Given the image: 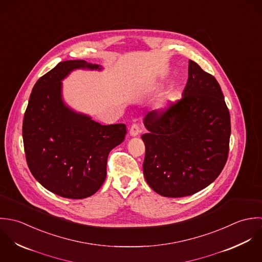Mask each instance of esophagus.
Masks as SVG:
<instances>
[{
  "label": "esophagus",
  "mask_w": 262,
  "mask_h": 262,
  "mask_svg": "<svg viewBox=\"0 0 262 262\" xmlns=\"http://www.w3.org/2000/svg\"><path fill=\"white\" fill-rule=\"evenodd\" d=\"M140 133H141V128H140L139 124L134 123V124L130 126V128H129V135H130L132 137H137Z\"/></svg>",
  "instance_id": "esophagus-1"
}]
</instances>
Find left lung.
<instances>
[{
	"mask_svg": "<svg viewBox=\"0 0 262 262\" xmlns=\"http://www.w3.org/2000/svg\"><path fill=\"white\" fill-rule=\"evenodd\" d=\"M144 175L166 198L194 194L222 172L229 155L231 119L220 84L195 61H188L182 97L144 118Z\"/></svg>",
	"mask_w": 262,
	"mask_h": 262,
	"instance_id": "obj_1",
	"label": "left lung"
}]
</instances>
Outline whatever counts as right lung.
Returning <instances> with one entry per match:
<instances>
[{"label": "right lung", "instance_id": "add662e5", "mask_svg": "<svg viewBox=\"0 0 262 262\" xmlns=\"http://www.w3.org/2000/svg\"><path fill=\"white\" fill-rule=\"evenodd\" d=\"M75 69L101 70L82 59L66 60L35 83L23 119L27 165L48 190L66 199L93 195L106 178L110 151L122 143L124 123L102 125L61 99V80Z\"/></svg>", "mask_w": 262, "mask_h": 262}]
</instances>
